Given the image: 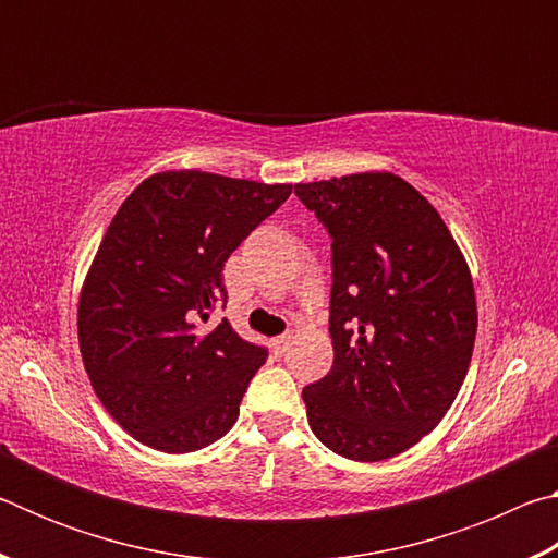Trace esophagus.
<instances>
[{
	"label": "esophagus",
	"instance_id": "1",
	"mask_svg": "<svg viewBox=\"0 0 558 558\" xmlns=\"http://www.w3.org/2000/svg\"><path fill=\"white\" fill-rule=\"evenodd\" d=\"M288 342H290V335H280V337H272L270 339V349L276 354H282L286 352V347H288Z\"/></svg>",
	"mask_w": 558,
	"mask_h": 558
}]
</instances>
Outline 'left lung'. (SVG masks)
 <instances>
[{"label":"left lung","mask_w":558,"mask_h":558,"mask_svg":"<svg viewBox=\"0 0 558 558\" xmlns=\"http://www.w3.org/2000/svg\"><path fill=\"white\" fill-rule=\"evenodd\" d=\"M332 239V369L302 389L337 456H399L438 426L477 332L468 263L426 196L391 172L295 184Z\"/></svg>","instance_id":"left-lung-1"}]
</instances>
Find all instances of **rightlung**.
<instances>
[{
	"label": "right lung",
	"instance_id": "obj_1",
	"mask_svg": "<svg viewBox=\"0 0 558 558\" xmlns=\"http://www.w3.org/2000/svg\"><path fill=\"white\" fill-rule=\"evenodd\" d=\"M292 184L182 169L145 179L112 216L78 302V344L100 403L132 438L194 452L231 430L268 349L229 319L223 263Z\"/></svg>",
	"mask_w": 558,
	"mask_h": 558
}]
</instances>
